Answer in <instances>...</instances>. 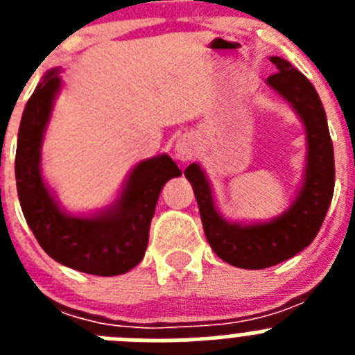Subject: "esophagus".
<instances>
[{
    "instance_id": "esophagus-1",
    "label": "esophagus",
    "mask_w": 355,
    "mask_h": 355,
    "mask_svg": "<svg viewBox=\"0 0 355 355\" xmlns=\"http://www.w3.org/2000/svg\"><path fill=\"white\" fill-rule=\"evenodd\" d=\"M196 139H193L192 135H183V137H180L174 146V155L180 162H190L196 156Z\"/></svg>"
}]
</instances>
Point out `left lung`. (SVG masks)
<instances>
[{"label":"left lung","instance_id":"1","mask_svg":"<svg viewBox=\"0 0 355 355\" xmlns=\"http://www.w3.org/2000/svg\"><path fill=\"white\" fill-rule=\"evenodd\" d=\"M270 60L277 72L266 78V83L291 103L307 133L306 180L293 205L272 222L231 224L216 211L211 188L199 165L192 163L184 171L192 183L211 249L229 265L249 270L274 266L306 249L318 234L334 193V149L318 94L311 81L290 62L279 56Z\"/></svg>","mask_w":355,"mask_h":355}]
</instances>
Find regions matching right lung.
<instances>
[{"mask_svg":"<svg viewBox=\"0 0 355 355\" xmlns=\"http://www.w3.org/2000/svg\"><path fill=\"white\" fill-rule=\"evenodd\" d=\"M60 71L51 69L37 85L23 112L15 150V181L21 209L37 241L55 261L85 274L121 275L142 261L150 218L163 184L181 175L171 156L140 162L121 199L94 216L67 215L40 175V146L60 89Z\"/></svg>","mask_w":355,"mask_h":355,"instance_id":"right-lung-1","label":"right lung"}]
</instances>
